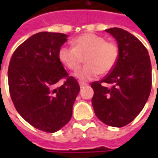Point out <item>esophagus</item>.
<instances>
[{
    "instance_id": "34e87169",
    "label": "esophagus",
    "mask_w": 158,
    "mask_h": 158,
    "mask_svg": "<svg viewBox=\"0 0 158 158\" xmlns=\"http://www.w3.org/2000/svg\"><path fill=\"white\" fill-rule=\"evenodd\" d=\"M79 86H80V87H83V86H86V85H88V84H87V83L81 82V81H80V82H79Z\"/></svg>"
}]
</instances>
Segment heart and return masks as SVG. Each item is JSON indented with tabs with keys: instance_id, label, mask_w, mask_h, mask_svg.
<instances>
[{
	"instance_id": "obj_1",
	"label": "heart",
	"mask_w": 158,
	"mask_h": 158,
	"mask_svg": "<svg viewBox=\"0 0 158 158\" xmlns=\"http://www.w3.org/2000/svg\"><path fill=\"white\" fill-rule=\"evenodd\" d=\"M73 46L62 45L58 51L60 62L73 72L78 71L85 57L86 64L77 73L82 80H89L98 74L109 73L118 59L116 43L107 41L102 36L85 33L73 40Z\"/></svg>"
}]
</instances>
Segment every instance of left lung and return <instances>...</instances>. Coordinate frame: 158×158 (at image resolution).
Segmentation results:
<instances>
[{"label":"left lung","instance_id":"1","mask_svg":"<svg viewBox=\"0 0 158 158\" xmlns=\"http://www.w3.org/2000/svg\"><path fill=\"white\" fill-rule=\"evenodd\" d=\"M116 39L118 59L114 69L100 81L91 83L92 106L106 125L123 127L138 116L152 89V64L148 52L139 40L119 28L106 29ZM102 82L111 84L103 86Z\"/></svg>","mask_w":158,"mask_h":158}]
</instances>
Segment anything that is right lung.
Masks as SVG:
<instances>
[{
    "mask_svg": "<svg viewBox=\"0 0 158 158\" xmlns=\"http://www.w3.org/2000/svg\"><path fill=\"white\" fill-rule=\"evenodd\" d=\"M67 37L62 33H37L16 49L9 63V92L16 110L44 132H56L69 122L80 89L58 58ZM61 79L65 81L56 87Z\"/></svg>",
    "mask_w": 158,
    "mask_h": 158,
    "instance_id": "1",
    "label": "right lung"
}]
</instances>
